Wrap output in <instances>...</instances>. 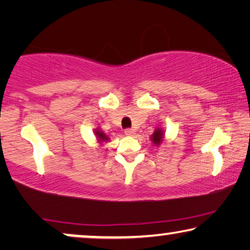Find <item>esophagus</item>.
<instances>
[{
    "mask_svg": "<svg viewBox=\"0 0 250 250\" xmlns=\"http://www.w3.org/2000/svg\"><path fill=\"white\" fill-rule=\"evenodd\" d=\"M134 129L133 128H126L125 129V134L126 135H128V136H132V135H134Z\"/></svg>",
    "mask_w": 250,
    "mask_h": 250,
    "instance_id": "esophagus-1",
    "label": "esophagus"
}]
</instances>
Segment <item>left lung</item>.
Listing matches in <instances>:
<instances>
[{
  "label": "left lung",
  "mask_w": 250,
  "mask_h": 250,
  "mask_svg": "<svg viewBox=\"0 0 250 250\" xmlns=\"http://www.w3.org/2000/svg\"><path fill=\"white\" fill-rule=\"evenodd\" d=\"M163 136H164V134H163L162 129L157 128L156 131H155V133H153V134L151 135V141L155 143L156 146H158V145H160V142H162Z\"/></svg>",
  "instance_id": "obj_1"
}]
</instances>
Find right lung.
<instances>
[{
    "instance_id": "1",
    "label": "right lung",
    "mask_w": 250,
    "mask_h": 250,
    "mask_svg": "<svg viewBox=\"0 0 250 250\" xmlns=\"http://www.w3.org/2000/svg\"><path fill=\"white\" fill-rule=\"evenodd\" d=\"M95 134H97V136H98V140H99V142H104V141H107V140L109 139L107 135L104 134V133H102L100 129H98V131H95Z\"/></svg>"
}]
</instances>
